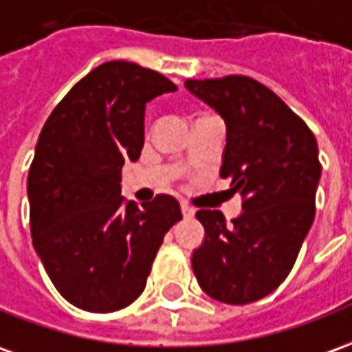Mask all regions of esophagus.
I'll list each match as a JSON object with an SVG mask.
<instances>
[{
	"instance_id": "1",
	"label": "esophagus",
	"mask_w": 352,
	"mask_h": 352,
	"mask_svg": "<svg viewBox=\"0 0 352 352\" xmlns=\"http://www.w3.org/2000/svg\"><path fill=\"white\" fill-rule=\"evenodd\" d=\"M180 208H182V214H184V218H191L193 214H195V210H193L191 207H188L186 203H182Z\"/></svg>"
}]
</instances>
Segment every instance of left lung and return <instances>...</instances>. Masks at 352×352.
<instances>
[{
    "label": "left lung",
    "mask_w": 352,
    "mask_h": 352,
    "mask_svg": "<svg viewBox=\"0 0 352 352\" xmlns=\"http://www.w3.org/2000/svg\"><path fill=\"white\" fill-rule=\"evenodd\" d=\"M226 124L220 176L232 180L243 212L197 210L205 239L191 266L201 289L228 305L272 293L292 272L314 220L322 166L316 138L272 89L249 76L186 80Z\"/></svg>",
    "instance_id": "obj_1"
}]
</instances>
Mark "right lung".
<instances>
[{"label":"right lung","mask_w":352,"mask_h":352,"mask_svg":"<svg viewBox=\"0 0 352 352\" xmlns=\"http://www.w3.org/2000/svg\"><path fill=\"white\" fill-rule=\"evenodd\" d=\"M170 80L109 60L80 80L43 124L28 172L30 232L57 292L88 312H115L145 289L155 254L182 210L170 195L142 208L120 195L124 161L144 147L145 105Z\"/></svg>","instance_id":"add662e5"}]
</instances>
